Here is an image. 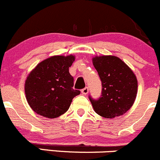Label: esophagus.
I'll list each match as a JSON object with an SVG mask.
<instances>
[{"instance_id": "34e87169", "label": "esophagus", "mask_w": 160, "mask_h": 160, "mask_svg": "<svg viewBox=\"0 0 160 160\" xmlns=\"http://www.w3.org/2000/svg\"><path fill=\"white\" fill-rule=\"evenodd\" d=\"M88 92H89V88L88 87H85L84 89H82V93L83 95H86Z\"/></svg>"}]
</instances>
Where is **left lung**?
Masks as SVG:
<instances>
[{
	"instance_id": "obj_1",
	"label": "left lung",
	"mask_w": 160,
	"mask_h": 160,
	"mask_svg": "<svg viewBox=\"0 0 160 160\" xmlns=\"http://www.w3.org/2000/svg\"><path fill=\"white\" fill-rule=\"evenodd\" d=\"M92 64L102 82L100 98L93 100L89 97L94 111L107 118L122 115L130 110L136 99V75L121 59L115 56H95Z\"/></svg>"
}]
</instances>
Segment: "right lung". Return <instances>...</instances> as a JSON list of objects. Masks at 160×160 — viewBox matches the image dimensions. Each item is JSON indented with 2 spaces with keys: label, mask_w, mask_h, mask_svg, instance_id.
<instances>
[{
  "label": "right lung",
  "mask_w": 160,
  "mask_h": 160,
  "mask_svg": "<svg viewBox=\"0 0 160 160\" xmlns=\"http://www.w3.org/2000/svg\"><path fill=\"white\" fill-rule=\"evenodd\" d=\"M75 57L53 56L40 62L27 76L25 94L32 110L48 118L64 114L80 91L73 89L74 78L69 73Z\"/></svg>",
  "instance_id": "add662e5"
}]
</instances>
